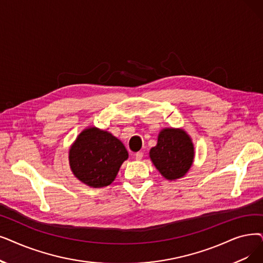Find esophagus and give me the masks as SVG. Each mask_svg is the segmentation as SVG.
I'll return each instance as SVG.
<instances>
[{
    "label": "esophagus",
    "instance_id": "obj_1",
    "mask_svg": "<svg viewBox=\"0 0 263 263\" xmlns=\"http://www.w3.org/2000/svg\"><path fill=\"white\" fill-rule=\"evenodd\" d=\"M143 156H144V154H143L142 152H139V153H136V154H135V159H136V160H139V161H140V160H142Z\"/></svg>",
    "mask_w": 263,
    "mask_h": 263
}]
</instances>
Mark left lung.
<instances>
[{"instance_id":"left-lung-1","label":"left lung","mask_w":263,"mask_h":263,"mask_svg":"<svg viewBox=\"0 0 263 263\" xmlns=\"http://www.w3.org/2000/svg\"><path fill=\"white\" fill-rule=\"evenodd\" d=\"M156 168L168 180L185 176L195 158L190 136L181 129L166 128L160 131L158 143L149 152Z\"/></svg>"}]
</instances>
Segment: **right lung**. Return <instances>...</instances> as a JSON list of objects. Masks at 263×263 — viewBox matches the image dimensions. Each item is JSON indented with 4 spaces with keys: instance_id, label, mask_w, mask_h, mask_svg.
<instances>
[{
    "instance_id": "right-lung-1",
    "label": "right lung",
    "mask_w": 263,
    "mask_h": 263,
    "mask_svg": "<svg viewBox=\"0 0 263 263\" xmlns=\"http://www.w3.org/2000/svg\"><path fill=\"white\" fill-rule=\"evenodd\" d=\"M128 157L127 149L117 138L96 127L79 134L68 153L73 174L93 188L110 185Z\"/></svg>"
}]
</instances>
